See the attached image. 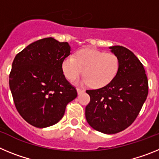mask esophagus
Listing matches in <instances>:
<instances>
[{
	"mask_svg": "<svg viewBox=\"0 0 159 159\" xmlns=\"http://www.w3.org/2000/svg\"><path fill=\"white\" fill-rule=\"evenodd\" d=\"M77 92L78 94H81V93H84V90L82 89V88H77Z\"/></svg>",
	"mask_w": 159,
	"mask_h": 159,
	"instance_id": "esophagus-1",
	"label": "esophagus"
}]
</instances>
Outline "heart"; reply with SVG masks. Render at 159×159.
<instances>
[{
  "label": "heart",
  "instance_id": "heart-1",
  "mask_svg": "<svg viewBox=\"0 0 159 159\" xmlns=\"http://www.w3.org/2000/svg\"><path fill=\"white\" fill-rule=\"evenodd\" d=\"M119 69V59L115 53L86 48L74 56H68L62 62V71L70 81L76 80L84 70L82 82L92 88L107 86L116 78Z\"/></svg>",
  "mask_w": 159,
  "mask_h": 159
}]
</instances>
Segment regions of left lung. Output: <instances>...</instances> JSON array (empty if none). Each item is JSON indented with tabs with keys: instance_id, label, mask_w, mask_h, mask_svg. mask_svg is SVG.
Returning <instances> with one entry per match:
<instances>
[{
	"instance_id": "obj_1",
	"label": "left lung",
	"mask_w": 159,
	"mask_h": 159,
	"mask_svg": "<svg viewBox=\"0 0 159 159\" xmlns=\"http://www.w3.org/2000/svg\"><path fill=\"white\" fill-rule=\"evenodd\" d=\"M110 48L119 59V71L107 86L86 90L90 102L85 116L95 130L116 134L130 126L139 116L148 95V80L134 53L123 46Z\"/></svg>"
}]
</instances>
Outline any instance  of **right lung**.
<instances>
[{
    "label": "right lung",
    "instance_id": "right-lung-1",
    "mask_svg": "<svg viewBox=\"0 0 159 159\" xmlns=\"http://www.w3.org/2000/svg\"><path fill=\"white\" fill-rule=\"evenodd\" d=\"M70 51L67 42L48 37L32 43L14 58L9 74L12 99L20 116L32 126L56 124L67 103L76 98V88L62 71Z\"/></svg>",
    "mask_w": 159,
    "mask_h": 159
}]
</instances>
